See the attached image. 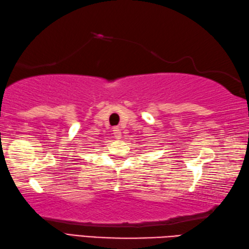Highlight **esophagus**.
<instances>
[{
	"label": "esophagus",
	"instance_id": "obj_1",
	"mask_svg": "<svg viewBox=\"0 0 249 249\" xmlns=\"http://www.w3.org/2000/svg\"><path fill=\"white\" fill-rule=\"evenodd\" d=\"M113 132H114V135L116 139H121V131L118 128H114Z\"/></svg>",
	"mask_w": 249,
	"mask_h": 249
}]
</instances>
